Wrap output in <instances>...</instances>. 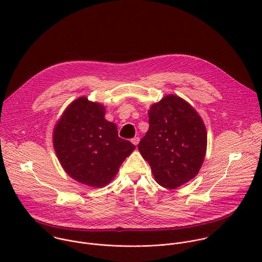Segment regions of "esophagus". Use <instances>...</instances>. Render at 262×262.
<instances>
[{"label":"esophagus","instance_id":"obj_1","mask_svg":"<svg viewBox=\"0 0 262 262\" xmlns=\"http://www.w3.org/2000/svg\"><path fill=\"white\" fill-rule=\"evenodd\" d=\"M139 141H140L139 137H135V138H133V139H132V143H133L135 146H137V145L139 144Z\"/></svg>","mask_w":262,"mask_h":262}]
</instances>
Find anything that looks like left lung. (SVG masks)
<instances>
[{"instance_id": "left-lung-1", "label": "left lung", "mask_w": 262, "mask_h": 262, "mask_svg": "<svg viewBox=\"0 0 262 262\" xmlns=\"http://www.w3.org/2000/svg\"><path fill=\"white\" fill-rule=\"evenodd\" d=\"M149 129L138 149L156 181L176 189L199 172L206 152L207 134L195 108L179 96L166 95L148 112Z\"/></svg>"}]
</instances>
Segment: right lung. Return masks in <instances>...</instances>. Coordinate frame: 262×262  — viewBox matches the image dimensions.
<instances>
[{
  "instance_id": "1",
  "label": "right lung",
  "mask_w": 262,
  "mask_h": 262,
  "mask_svg": "<svg viewBox=\"0 0 262 262\" xmlns=\"http://www.w3.org/2000/svg\"><path fill=\"white\" fill-rule=\"evenodd\" d=\"M104 106L82 96L57 122L53 142L65 172L80 183L102 188L113 179L136 146L118 137L115 123L104 118Z\"/></svg>"
}]
</instances>
